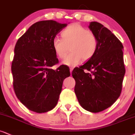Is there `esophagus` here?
<instances>
[{"instance_id":"esophagus-1","label":"esophagus","mask_w":135,"mask_h":135,"mask_svg":"<svg viewBox=\"0 0 135 135\" xmlns=\"http://www.w3.org/2000/svg\"><path fill=\"white\" fill-rule=\"evenodd\" d=\"M73 70V68H70V73H71V74H72Z\"/></svg>"}]
</instances>
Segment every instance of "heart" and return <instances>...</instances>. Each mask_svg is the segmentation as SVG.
<instances>
[{"mask_svg": "<svg viewBox=\"0 0 135 135\" xmlns=\"http://www.w3.org/2000/svg\"><path fill=\"white\" fill-rule=\"evenodd\" d=\"M61 37H54L52 41L53 50L59 59H64L70 47L71 53L63 63L76 66L81 61H88L96 54L98 40L96 35L78 24L70 25L61 32Z\"/></svg>", "mask_w": 135, "mask_h": 135, "instance_id": "obj_1", "label": "heart"}]
</instances>
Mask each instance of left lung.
<instances>
[{
	"label": "left lung",
	"instance_id": "obj_1",
	"mask_svg": "<svg viewBox=\"0 0 135 135\" xmlns=\"http://www.w3.org/2000/svg\"><path fill=\"white\" fill-rule=\"evenodd\" d=\"M89 28L98 40L96 54L88 62L74 68V92L81 106L92 113L110 107L120 96L125 74L123 46L112 32L97 22Z\"/></svg>",
	"mask_w": 135,
	"mask_h": 135
}]
</instances>
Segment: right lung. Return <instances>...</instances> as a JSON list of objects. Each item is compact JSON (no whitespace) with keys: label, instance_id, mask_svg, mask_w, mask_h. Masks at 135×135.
Wrapping results in <instances>:
<instances>
[{"label":"right lung","instance_id":"1","mask_svg":"<svg viewBox=\"0 0 135 135\" xmlns=\"http://www.w3.org/2000/svg\"><path fill=\"white\" fill-rule=\"evenodd\" d=\"M66 24L42 21L34 24L17 41L11 70L13 88L19 100L29 110L42 113L52 109L59 100L62 82L69 68L59 63L52 39Z\"/></svg>","mask_w":135,"mask_h":135}]
</instances>
